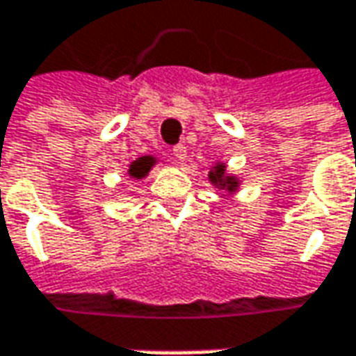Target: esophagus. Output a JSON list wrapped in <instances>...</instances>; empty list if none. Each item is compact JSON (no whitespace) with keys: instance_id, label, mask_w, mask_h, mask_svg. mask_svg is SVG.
<instances>
[{"instance_id":"obj_1","label":"esophagus","mask_w":356,"mask_h":356,"mask_svg":"<svg viewBox=\"0 0 356 356\" xmlns=\"http://www.w3.org/2000/svg\"><path fill=\"white\" fill-rule=\"evenodd\" d=\"M172 156L176 158V162H184L186 156H188V148H186L184 144H176L172 148Z\"/></svg>"}]
</instances>
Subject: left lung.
I'll return each mask as SVG.
<instances>
[{
  "label": "left lung",
  "mask_w": 356,
  "mask_h": 356,
  "mask_svg": "<svg viewBox=\"0 0 356 356\" xmlns=\"http://www.w3.org/2000/svg\"><path fill=\"white\" fill-rule=\"evenodd\" d=\"M210 180H212L216 186H220V188H226L227 192H234L236 186H238V180H236V178L226 176V166H224V164L213 166V170L210 172Z\"/></svg>",
  "instance_id": "left-lung-1"
}]
</instances>
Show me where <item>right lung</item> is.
I'll list each match as a JSON object with an SVG mask.
<instances>
[{
    "instance_id": "1",
    "label": "right lung",
    "mask_w": 356,
    "mask_h": 356,
    "mask_svg": "<svg viewBox=\"0 0 356 356\" xmlns=\"http://www.w3.org/2000/svg\"><path fill=\"white\" fill-rule=\"evenodd\" d=\"M152 164H154V158L150 156H143L138 158V160H134L132 164H130V170L129 174L132 176V178H144L146 174H148V170L152 168Z\"/></svg>"
}]
</instances>
